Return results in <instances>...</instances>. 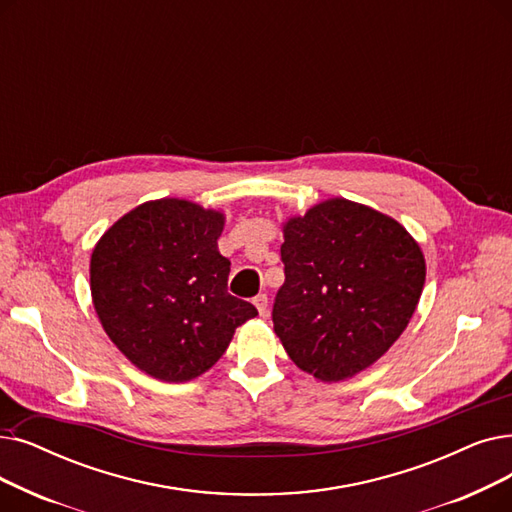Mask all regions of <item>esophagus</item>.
Instances as JSON below:
<instances>
[{"instance_id":"esophagus-1","label":"esophagus","mask_w":512,"mask_h":512,"mask_svg":"<svg viewBox=\"0 0 512 512\" xmlns=\"http://www.w3.org/2000/svg\"><path fill=\"white\" fill-rule=\"evenodd\" d=\"M253 303H255V307H257V311H259V316H268V295H257L255 299H253Z\"/></svg>"}]
</instances>
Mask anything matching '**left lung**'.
<instances>
[{"instance_id":"obj_1","label":"left lung","mask_w":512,"mask_h":512,"mask_svg":"<svg viewBox=\"0 0 512 512\" xmlns=\"http://www.w3.org/2000/svg\"><path fill=\"white\" fill-rule=\"evenodd\" d=\"M274 330L288 358L324 383L372 366L406 330L425 286L418 242L389 215L330 198L282 228Z\"/></svg>"}]
</instances>
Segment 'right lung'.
I'll list each match as a JSON object with an SVG mask.
<instances>
[{
  "instance_id": "obj_1",
  "label": "right lung",
  "mask_w": 512,
  "mask_h": 512,
  "mask_svg": "<svg viewBox=\"0 0 512 512\" xmlns=\"http://www.w3.org/2000/svg\"><path fill=\"white\" fill-rule=\"evenodd\" d=\"M224 215L182 198L148 201L94 247L90 286L102 328L125 358L165 383L207 372L234 330L257 316L228 293Z\"/></svg>"
}]
</instances>
